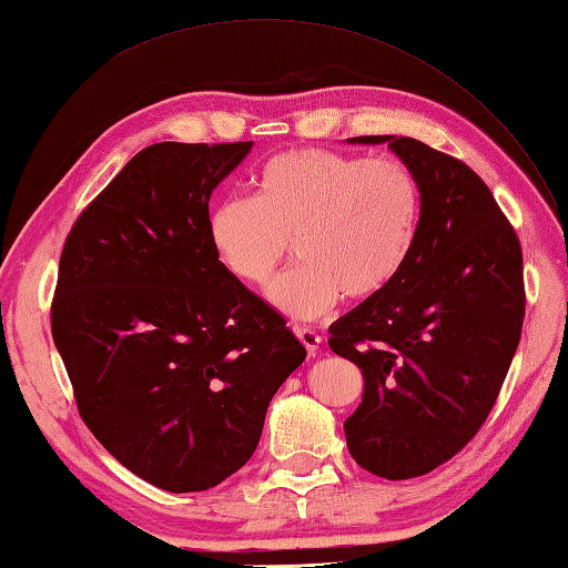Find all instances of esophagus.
I'll return each mask as SVG.
<instances>
[{"label": "esophagus", "instance_id": "1", "mask_svg": "<svg viewBox=\"0 0 568 568\" xmlns=\"http://www.w3.org/2000/svg\"><path fill=\"white\" fill-rule=\"evenodd\" d=\"M295 334H297V339L305 344V348H307V354H310V356H315V354L320 352L322 336H320L315 329H310V327H295Z\"/></svg>", "mask_w": 568, "mask_h": 568}]
</instances>
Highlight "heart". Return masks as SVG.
<instances>
[{"label":"heart","mask_w":568,"mask_h":568,"mask_svg":"<svg viewBox=\"0 0 568 568\" xmlns=\"http://www.w3.org/2000/svg\"><path fill=\"white\" fill-rule=\"evenodd\" d=\"M419 207L403 161L297 149L263 163L258 195L216 202L207 232L224 268L251 285L268 281L293 241L300 263L268 285V300L287 317L315 320L342 295L368 300L395 281Z\"/></svg>","instance_id":"b5f03b06"}]
</instances>
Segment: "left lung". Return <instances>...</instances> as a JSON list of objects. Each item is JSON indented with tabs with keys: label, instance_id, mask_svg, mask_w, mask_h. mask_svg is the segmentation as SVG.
<instances>
[{
	"label": "left lung",
	"instance_id": "8db88e82",
	"mask_svg": "<svg viewBox=\"0 0 568 568\" xmlns=\"http://www.w3.org/2000/svg\"><path fill=\"white\" fill-rule=\"evenodd\" d=\"M348 143H388L419 185L403 271L329 327L332 352L364 373L344 422L348 452L371 474L403 480L449 462L496 405L525 320L523 248L466 163L407 136Z\"/></svg>",
	"mask_w": 568,
	"mask_h": 568
}]
</instances>
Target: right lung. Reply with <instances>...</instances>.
Returning <instances> with one entry per match:
<instances>
[{
  "instance_id": "right-lung-1",
  "label": "right lung",
  "mask_w": 568,
  "mask_h": 568,
  "mask_svg": "<svg viewBox=\"0 0 568 568\" xmlns=\"http://www.w3.org/2000/svg\"><path fill=\"white\" fill-rule=\"evenodd\" d=\"M253 141L143 149L70 229L51 329L84 425L131 474L207 490L256 452L307 352L210 241L214 187Z\"/></svg>"
}]
</instances>
